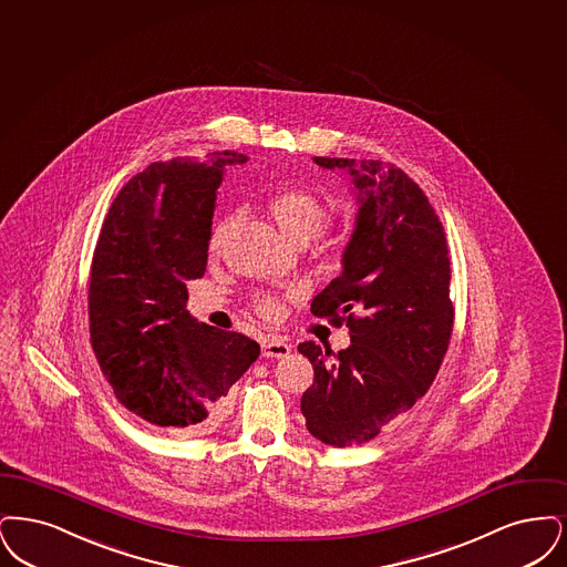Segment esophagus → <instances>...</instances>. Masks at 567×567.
<instances>
[{
	"mask_svg": "<svg viewBox=\"0 0 567 567\" xmlns=\"http://www.w3.org/2000/svg\"><path fill=\"white\" fill-rule=\"evenodd\" d=\"M260 349H262V355H265V358H286V355L290 353L288 341L281 339V337H269V339H265Z\"/></svg>",
	"mask_w": 567,
	"mask_h": 567,
	"instance_id": "1",
	"label": "esophagus"
}]
</instances>
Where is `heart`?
Segmentation results:
<instances>
[{"label": "heart", "instance_id": "heart-1", "mask_svg": "<svg viewBox=\"0 0 567 567\" xmlns=\"http://www.w3.org/2000/svg\"><path fill=\"white\" fill-rule=\"evenodd\" d=\"M267 209L272 216V220L279 224V228L296 241V244H309L318 235L323 233V228L334 218L332 205L316 195L309 188L302 186H286L277 188L275 193L267 198ZM235 224V216L226 214L214 221L212 233H209V251L218 254L230 230ZM320 246L323 249H341L346 247V237H321ZM251 307L262 320L275 321L284 316V305L281 300L269 292H256L251 296Z\"/></svg>", "mask_w": 567, "mask_h": 567}]
</instances>
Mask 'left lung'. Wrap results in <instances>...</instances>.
Returning a JSON list of instances; mask_svg holds the SVG:
<instances>
[{
    "label": "left lung",
    "instance_id": "8db88e82",
    "mask_svg": "<svg viewBox=\"0 0 567 567\" xmlns=\"http://www.w3.org/2000/svg\"><path fill=\"white\" fill-rule=\"evenodd\" d=\"M316 163L351 173L362 205L346 271L311 302L316 318L347 326L351 346L339 353L298 346L316 374L300 411L318 441L353 446L411 411L439 374L455 320L449 249L432 203L400 167L326 156Z\"/></svg>",
    "mask_w": 567,
    "mask_h": 567
}]
</instances>
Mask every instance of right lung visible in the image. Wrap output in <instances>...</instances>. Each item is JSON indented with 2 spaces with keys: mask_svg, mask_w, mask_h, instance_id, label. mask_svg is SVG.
Segmentation results:
<instances>
[{
  "mask_svg": "<svg viewBox=\"0 0 567 567\" xmlns=\"http://www.w3.org/2000/svg\"><path fill=\"white\" fill-rule=\"evenodd\" d=\"M246 154L173 156L133 175L110 205L89 279L91 346L124 409L173 436L220 421L230 385L258 358L241 332L197 323L186 281L200 279L216 188Z\"/></svg>",
  "mask_w": 567,
  "mask_h": 567,
  "instance_id": "right-lung-1",
  "label": "right lung"
}]
</instances>
